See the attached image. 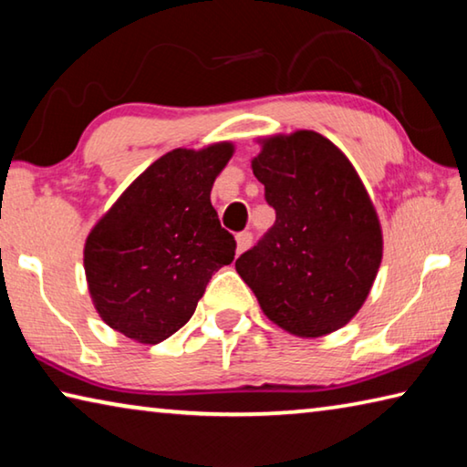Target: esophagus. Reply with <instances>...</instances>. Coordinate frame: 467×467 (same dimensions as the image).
<instances>
[{
  "label": "esophagus",
  "mask_w": 467,
  "mask_h": 467,
  "mask_svg": "<svg viewBox=\"0 0 467 467\" xmlns=\"http://www.w3.org/2000/svg\"><path fill=\"white\" fill-rule=\"evenodd\" d=\"M251 241H253V234L251 233H241L236 234V253H243L251 247Z\"/></svg>",
  "instance_id": "1"
}]
</instances>
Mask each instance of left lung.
Wrapping results in <instances>:
<instances>
[{
  "mask_svg": "<svg viewBox=\"0 0 467 467\" xmlns=\"http://www.w3.org/2000/svg\"><path fill=\"white\" fill-rule=\"evenodd\" d=\"M259 144L251 169L275 223L234 267L275 326L298 337L327 336L373 288L381 223L357 169L321 133L298 130Z\"/></svg>",
  "mask_w": 467,
  "mask_h": 467,
  "instance_id": "8db88e82",
  "label": "left lung"
}]
</instances>
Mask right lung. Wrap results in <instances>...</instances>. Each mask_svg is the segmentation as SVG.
I'll list each match as a JSON object with an SVG mask.
<instances>
[{"label":"right lung","instance_id":"1","mask_svg":"<svg viewBox=\"0 0 467 467\" xmlns=\"http://www.w3.org/2000/svg\"><path fill=\"white\" fill-rule=\"evenodd\" d=\"M231 141L177 148L125 189L84 244L94 309L109 327L158 344L192 319L212 274L234 259L210 192L233 158Z\"/></svg>","mask_w":467,"mask_h":467}]
</instances>
